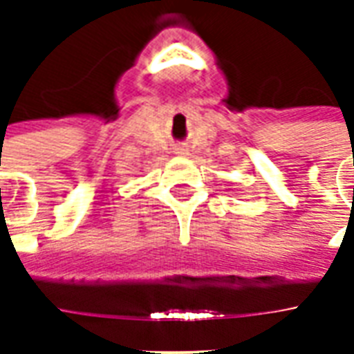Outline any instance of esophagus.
<instances>
[{"instance_id":"esophagus-1","label":"esophagus","mask_w":354,"mask_h":354,"mask_svg":"<svg viewBox=\"0 0 354 354\" xmlns=\"http://www.w3.org/2000/svg\"><path fill=\"white\" fill-rule=\"evenodd\" d=\"M176 153H178V155H185V153H187V149H184V147H178Z\"/></svg>"}]
</instances>
